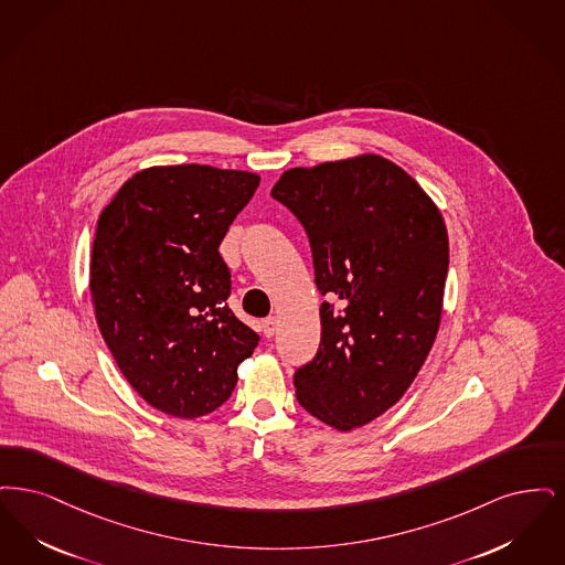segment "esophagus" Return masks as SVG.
<instances>
[{
	"instance_id": "1",
	"label": "esophagus",
	"mask_w": 565,
	"mask_h": 565,
	"mask_svg": "<svg viewBox=\"0 0 565 565\" xmlns=\"http://www.w3.org/2000/svg\"><path fill=\"white\" fill-rule=\"evenodd\" d=\"M262 327H264V335L271 338L276 333V329H278V320H276V317H268V319L262 322Z\"/></svg>"
}]
</instances>
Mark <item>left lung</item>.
<instances>
[{
  "mask_svg": "<svg viewBox=\"0 0 565 565\" xmlns=\"http://www.w3.org/2000/svg\"><path fill=\"white\" fill-rule=\"evenodd\" d=\"M308 234L320 344L295 371L297 403L352 430L382 416L424 365L441 322L449 243L441 213L382 156L291 169L271 188Z\"/></svg>",
  "mask_w": 565,
  "mask_h": 565,
  "instance_id": "1",
  "label": "left lung"
}]
</instances>
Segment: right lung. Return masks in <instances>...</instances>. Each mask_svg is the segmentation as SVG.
<instances>
[{"label":"right lung","mask_w":565,"mask_h":565,"mask_svg":"<svg viewBox=\"0 0 565 565\" xmlns=\"http://www.w3.org/2000/svg\"><path fill=\"white\" fill-rule=\"evenodd\" d=\"M257 185L255 172L153 167L98 217L90 294L100 335L128 384L169 416L215 412L259 344L227 306L220 255Z\"/></svg>","instance_id":"right-lung-1"}]
</instances>
